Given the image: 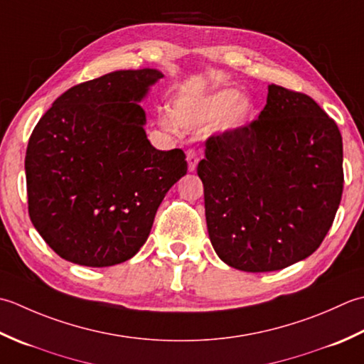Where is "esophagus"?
I'll return each mask as SVG.
<instances>
[{
  "label": "esophagus",
  "mask_w": 364,
  "mask_h": 364,
  "mask_svg": "<svg viewBox=\"0 0 364 364\" xmlns=\"http://www.w3.org/2000/svg\"><path fill=\"white\" fill-rule=\"evenodd\" d=\"M187 163H188V171L193 173L196 169L198 165V155L195 151H187Z\"/></svg>",
  "instance_id": "1"
}]
</instances>
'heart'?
I'll return each mask as SVG.
<instances>
[{
    "mask_svg": "<svg viewBox=\"0 0 364 364\" xmlns=\"http://www.w3.org/2000/svg\"><path fill=\"white\" fill-rule=\"evenodd\" d=\"M257 108L248 95L235 87H220L203 95H181L173 102V111H161L159 119L166 130L196 132L215 122L220 133H235L255 121Z\"/></svg>",
    "mask_w": 364,
    "mask_h": 364,
    "instance_id": "heart-1",
    "label": "heart"
}]
</instances>
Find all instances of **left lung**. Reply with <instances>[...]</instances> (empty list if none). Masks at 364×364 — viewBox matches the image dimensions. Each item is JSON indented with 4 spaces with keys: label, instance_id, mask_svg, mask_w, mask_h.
<instances>
[{
    "label": "left lung",
    "instance_id": "left-lung-1",
    "mask_svg": "<svg viewBox=\"0 0 364 364\" xmlns=\"http://www.w3.org/2000/svg\"><path fill=\"white\" fill-rule=\"evenodd\" d=\"M198 176L221 261L242 272L281 270L313 255L333 225L343 138L313 99L272 83L255 122L207 139Z\"/></svg>",
    "mask_w": 364,
    "mask_h": 364
}]
</instances>
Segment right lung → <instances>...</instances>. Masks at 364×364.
Here are the masks:
<instances>
[{
	"mask_svg": "<svg viewBox=\"0 0 364 364\" xmlns=\"http://www.w3.org/2000/svg\"><path fill=\"white\" fill-rule=\"evenodd\" d=\"M160 78L144 68L73 86L33 130L25 159L29 218L65 261H129L168 190L187 174L185 154L155 149L144 132L139 103Z\"/></svg>",
	"mask_w": 364,
	"mask_h": 364,
	"instance_id": "add662e5",
	"label": "right lung"
}]
</instances>
